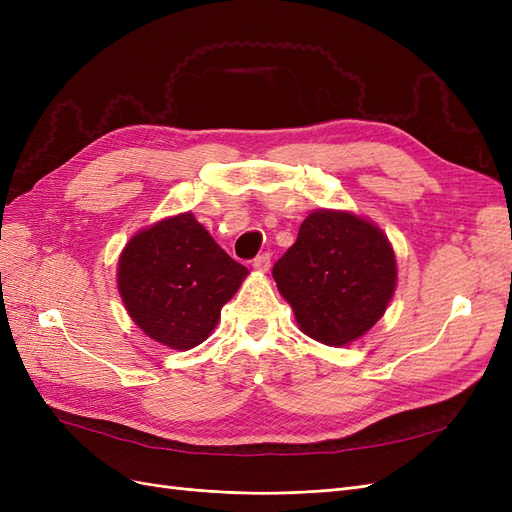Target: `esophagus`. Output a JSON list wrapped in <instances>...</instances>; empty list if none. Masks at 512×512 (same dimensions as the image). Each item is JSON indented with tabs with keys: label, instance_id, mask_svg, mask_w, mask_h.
<instances>
[{
	"label": "esophagus",
	"instance_id": "obj_1",
	"mask_svg": "<svg viewBox=\"0 0 512 512\" xmlns=\"http://www.w3.org/2000/svg\"><path fill=\"white\" fill-rule=\"evenodd\" d=\"M258 273H267L271 267V256L269 254H260L254 258V265H252Z\"/></svg>",
	"mask_w": 512,
	"mask_h": 512
}]
</instances>
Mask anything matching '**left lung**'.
<instances>
[{
    "label": "left lung",
    "mask_w": 512,
    "mask_h": 512,
    "mask_svg": "<svg viewBox=\"0 0 512 512\" xmlns=\"http://www.w3.org/2000/svg\"><path fill=\"white\" fill-rule=\"evenodd\" d=\"M273 280L305 335L342 348L384 316L397 288V260L389 237L363 215L316 209L275 262Z\"/></svg>",
    "instance_id": "obj_1"
}]
</instances>
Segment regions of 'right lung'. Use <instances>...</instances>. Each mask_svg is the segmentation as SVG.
<instances>
[{
    "label": "right lung",
    "mask_w": 512,
    "mask_h": 512,
    "mask_svg": "<svg viewBox=\"0 0 512 512\" xmlns=\"http://www.w3.org/2000/svg\"><path fill=\"white\" fill-rule=\"evenodd\" d=\"M247 275L188 211L136 232L119 254L117 288L147 337L190 350L211 335Z\"/></svg>",
    "instance_id": "obj_1"
}]
</instances>
